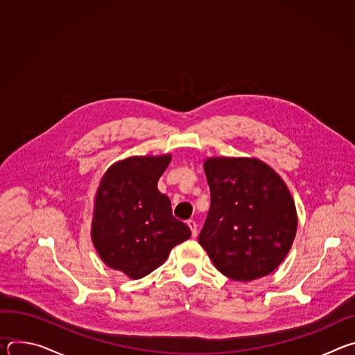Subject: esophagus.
I'll return each mask as SVG.
<instances>
[{
  "instance_id": "obj_1",
  "label": "esophagus",
  "mask_w": 355,
  "mask_h": 355,
  "mask_svg": "<svg viewBox=\"0 0 355 355\" xmlns=\"http://www.w3.org/2000/svg\"><path fill=\"white\" fill-rule=\"evenodd\" d=\"M187 225L189 226V229H191V232H192V237H196V234H198V225H196V222L192 220V219H189V220L187 222Z\"/></svg>"
}]
</instances>
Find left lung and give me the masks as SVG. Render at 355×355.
<instances>
[{
	"label": "left lung",
	"mask_w": 355,
	"mask_h": 355,
	"mask_svg": "<svg viewBox=\"0 0 355 355\" xmlns=\"http://www.w3.org/2000/svg\"><path fill=\"white\" fill-rule=\"evenodd\" d=\"M211 208L198 241L218 271L234 281L271 274L297 229L293 198L278 173L256 157H208Z\"/></svg>",
	"instance_id": "1"
}]
</instances>
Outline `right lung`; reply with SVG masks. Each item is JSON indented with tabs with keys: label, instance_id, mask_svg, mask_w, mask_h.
Here are the masks:
<instances>
[{
	"label": "right lung",
	"instance_id": "right-lung-1",
	"mask_svg": "<svg viewBox=\"0 0 355 355\" xmlns=\"http://www.w3.org/2000/svg\"><path fill=\"white\" fill-rule=\"evenodd\" d=\"M171 155L132 156L114 163L94 198L91 240L110 268L139 279L159 268L173 247L191 237L157 188Z\"/></svg>",
	"mask_w": 355,
	"mask_h": 355
}]
</instances>
